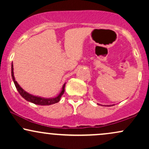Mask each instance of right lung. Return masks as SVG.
<instances>
[{
  "mask_svg": "<svg viewBox=\"0 0 149 149\" xmlns=\"http://www.w3.org/2000/svg\"><path fill=\"white\" fill-rule=\"evenodd\" d=\"M12 78H13V81H14V83L15 85V87H16L17 90L19 92V93L20 94V95L23 97L24 99H25L26 100L28 101V102H32V103L35 104H38V105H51V104L57 103L58 102H59L60 100L61 97L62 96L63 94L64 93V88H65V84L63 85L62 88V90H61V93L59 94V95L57 97H54V98H50V99H46V98H42V97H36L33 96V95H30V94L27 93L26 92H25L24 90L22 89L19 85H18V83H17V81L15 79L14 77V73H13V64H12Z\"/></svg>",
  "mask_w": 149,
  "mask_h": 149,
  "instance_id": "add662e5",
  "label": "right lung"
}]
</instances>
